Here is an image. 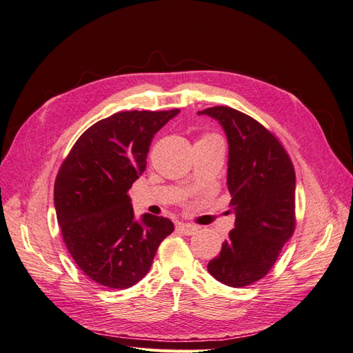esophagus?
Returning a JSON list of instances; mask_svg holds the SVG:
<instances>
[{
  "label": "esophagus",
  "mask_w": 353,
  "mask_h": 353,
  "mask_svg": "<svg viewBox=\"0 0 353 353\" xmlns=\"http://www.w3.org/2000/svg\"><path fill=\"white\" fill-rule=\"evenodd\" d=\"M178 230L185 234V236H193V234L197 232V227L196 225H191V223H178Z\"/></svg>",
  "instance_id": "1"
}]
</instances>
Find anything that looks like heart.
I'll list each match as a JSON object with an SVG mask.
<instances>
[{
  "instance_id": "1",
  "label": "heart",
  "mask_w": 353,
  "mask_h": 353,
  "mask_svg": "<svg viewBox=\"0 0 353 353\" xmlns=\"http://www.w3.org/2000/svg\"><path fill=\"white\" fill-rule=\"evenodd\" d=\"M216 135H205V137H201V140H210V138H215ZM201 140H199V141H201Z\"/></svg>"
}]
</instances>
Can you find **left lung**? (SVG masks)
I'll use <instances>...</instances> for the list:
<instances>
[{"instance_id":"obj_1","label":"left lung","mask_w":353,"mask_h":353,"mask_svg":"<svg viewBox=\"0 0 353 353\" xmlns=\"http://www.w3.org/2000/svg\"><path fill=\"white\" fill-rule=\"evenodd\" d=\"M199 114L218 121L227 135V185L236 215L208 271L225 285H249L268 274L294 231V169L280 141L250 116L227 105Z\"/></svg>"}]
</instances>
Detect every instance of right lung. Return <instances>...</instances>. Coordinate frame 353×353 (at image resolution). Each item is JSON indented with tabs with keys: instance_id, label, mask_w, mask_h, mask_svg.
I'll return each mask as SVG.
<instances>
[{
	"instance_id": "add662e5",
	"label": "right lung",
	"mask_w": 353,
	"mask_h": 353,
	"mask_svg": "<svg viewBox=\"0 0 353 353\" xmlns=\"http://www.w3.org/2000/svg\"><path fill=\"white\" fill-rule=\"evenodd\" d=\"M178 113H114L88 128L61 163L54 208L63 240L100 285L123 290L144 279L159 244L174 231L163 216L137 219L128 191L145 170L154 134Z\"/></svg>"
}]
</instances>
